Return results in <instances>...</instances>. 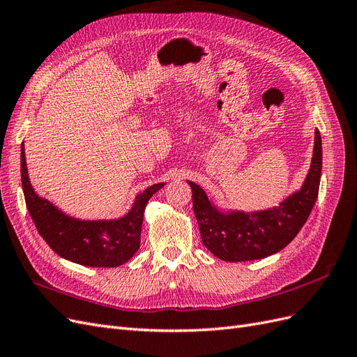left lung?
I'll list each match as a JSON object with an SVG mask.
<instances>
[{
	"label": "left lung",
	"mask_w": 357,
	"mask_h": 357,
	"mask_svg": "<svg viewBox=\"0 0 357 357\" xmlns=\"http://www.w3.org/2000/svg\"><path fill=\"white\" fill-rule=\"evenodd\" d=\"M320 176L321 137L316 129L314 150L304 185L273 208L222 211L202 188L188 181L202 244L226 262L256 261L280 252L307 222L319 195Z\"/></svg>",
	"instance_id": "left-lung-1"
}]
</instances>
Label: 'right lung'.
I'll use <instances>...</instances> for the list:
<instances>
[{"label":"right lung","mask_w":357,"mask_h":357,"mask_svg":"<svg viewBox=\"0 0 357 357\" xmlns=\"http://www.w3.org/2000/svg\"><path fill=\"white\" fill-rule=\"evenodd\" d=\"M20 176L26 208L38 234L52 250L74 264L104 268L122 265L137 253L147 201L165 185L158 183L138 193L123 218L80 220L37 195L29 181L24 144L20 147Z\"/></svg>","instance_id":"obj_1"}]
</instances>
